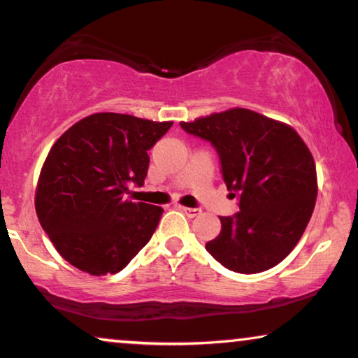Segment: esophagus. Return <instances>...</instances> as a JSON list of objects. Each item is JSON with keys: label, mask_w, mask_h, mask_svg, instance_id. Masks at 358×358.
<instances>
[{"label": "esophagus", "mask_w": 358, "mask_h": 358, "mask_svg": "<svg viewBox=\"0 0 358 358\" xmlns=\"http://www.w3.org/2000/svg\"><path fill=\"white\" fill-rule=\"evenodd\" d=\"M180 210H182V212L187 215L189 218H194V217H197V215H200L202 213V210L200 208H190V207H180Z\"/></svg>", "instance_id": "1"}]
</instances>
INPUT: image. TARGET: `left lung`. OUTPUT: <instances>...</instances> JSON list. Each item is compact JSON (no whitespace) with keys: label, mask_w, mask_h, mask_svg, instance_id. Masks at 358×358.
Segmentation results:
<instances>
[{"label":"left lung","mask_w":358,"mask_h":358,"mask_svg":"<svg viewBox=\"0 0 358 358\" xmlns=\"http://www.w3.org/2000/svg\"><path fill=\"white\" fill-rule=\"evenodd\" d=\"M185 134L208 141L239 212L220 217L222 231L205 249L223 267L259 273L282 262L300 241L317 195L315 159L292 127L248 109L194 122Z\"/></svg>","instance_id":"8db88e82"}]
</instances>
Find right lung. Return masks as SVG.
Masks as SVG:
<instances>
[{"label":"right lung","instance_id":"1","mask_svg":"<svg viewBox=\"0 0 358 358\" xmlns=\"http://www.w3.org/2000/svg\"><path fill=\"white\" fill-rule=\"evenodd\" d=\"M173 122L101 112L76 122L52 146L38 178L36 212L60 256L91 275L117 273L146 246L163 208L130 202L148 151Z\"/></svg>","mask_w":358,"mask_h":358}]
</instances>
